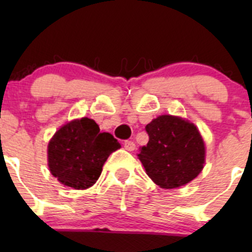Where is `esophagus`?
I'll return each mask as SVG.
<instances>
[{"instance_id": "obj_1", "label": "esophagus", "mask_w": 252, "mask_h": 252, "mask_svg": "<svg viewBox=\"0 0 252 252\" xmlns=\"http://www.w3.org/2000/svg\"><path fill=\"white\" fill-rule=\"evenodd\" d=\"M124 149L128 150V151H134L135 150V144H134V141H126L124 142Z\"/></svg>"}]
</instances>
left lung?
<instances>
[{"instance_id":"left-lung-1","label":"left lung","mask_w":252,"mask_h":252,"mask_svg":"<svg viewBox=\"0 0 252 252\" xmlns=\"http://www.w3.org/2000/svg\"><path fill=\"white\" fill-rule=\"evenodd\" d=\"M149 142L138 154L147 175L163 189L188 184L205 163V142L196 126L180 117L163 116L145 126Z\"/></svg>"}]
</instances>
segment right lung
<instances>
[{"mask_svg":"<svg viewBox=\"0 0 252 252\" xmlns=\"http://www.w3.org/2000/svg\"><path fill=\"white\" fill-rule=\"evenodd\" d=\"M121 147L110 133H101L94 119H74L61 126L47 146L51 173L77 190L93 187L108 156Z\"/></svg>","mask_w":252,"mask_h":252,"instance_id":"add662e5","label":"right lung"}]
</instances>
